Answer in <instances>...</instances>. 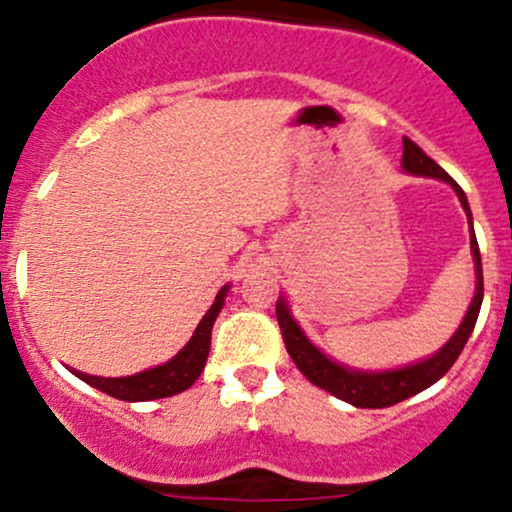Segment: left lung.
<instances>
[{
	"label": "left lung",
	"mask_w": 512,
	"mask_h": 512,
	"mask_svg": "<svg viewBox=\"0 0 512 512\" xmlns=\"http://www.w3.org/2000/svg\"><path fill=\"white\" fill-rule=\"evenodd\" d=\"M402 166L411 175H426V178H438L450 182L452 190L460 197L464 211H467L469 223H472V211H469L467 197H464L462 187L445 173L443 168L433 161L431 156H426V151L419 144H414L411 139L404 137V154H402ZM472 255L474 264H477V293H474V301L469 305L467 315H464L460 330L455 332V337L450 339L436 356H431L428 361L414 363L409 368L399 370H387V373H361V370H349L342 368L339 363H334L327 358L322 351H317L313 344L305 339L301 327L293 322V317L286 308L284 301L276 303V322L281 327V337H284L286 351L296 363V368L301 370L310 383L327 390L330 395L344 399V402L354 404L361 409H385L392 404L402 402L411 395H419L421 390L438 383L445 373L452 368V363L457 361V356L462 354L464 344H467L469 334H472L474 325H477L481 301H484V274H481V255H479V243L477 236L472 231Z\"/></svg>",
	"instance_id": "obj_1"
}]
</instances>
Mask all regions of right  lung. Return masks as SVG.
<instances>
[{
    "instance_id": "obj_1",
    "label": "right lung",
    "mask_w": 512,
    "mask_h": 512,
    "mask_svg": "<svg viewBox=\"0 0 512 512\" xmlns=\"http://www.w3.org/2000/svg\"><path fill=\"white\" fill-rule=\"evenodd\" d=\"M226 293L228 286H223L219 296H216L214 305H211L207 315H204L202 322L197 325L192 339L185 344V349H182L175 358H170L168 363H163V366L149 368L137 375H129V378H96V375L76 373V370L74 375L91 387H96V390L105 392V395L125 399V402H149V399L178 395V392L187 390V387L195 383L199 373L204 370L211 344V327H214V320L221 313Z\"/></svg>"
}]
</instances>
